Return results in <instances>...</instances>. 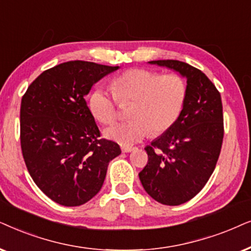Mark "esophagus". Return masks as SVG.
I'll return each mask as SVG.
<instances>
[{
    "label": "esophagus",
    "mask_w": 251,
    "mask_h": 251,
    "mask_svg": "<svg viewBox=\"0 0 251 251\" xmlns=\"http://www.w3.org/2000/svg\"><path fill=\"white\" fill-rule=\"evenodd\" d=\"M134 149H135L134 147H129V146H123L122 147V151L123 152H131Z\"/></svg>",
    "instance_id": "esophagus-1"
}]
</instances>
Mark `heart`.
Wrapping results in <instances>:
<instances>
[{"instance_id": "b5f03b06", "label": "heart", "mask_w": 251, "mask_h": 251, "mask_svg": "<svg viewBox=\"0 0 251 251\" xmlns=\"http://www.w3.org/2000/svg\"><path fill=\"white\" fill-rule=\"evenodd\" d=\"M110 93L98 87L88 98V108L94 118L110 125L118 116V101L133 102L132 120L119 123L104 131L105 138L123 146L141 141L151 131L153 134L168 131L176 122L186 100L187 86L181 75L147 69H132L116 76Z\"/></svg>"}]
</instances>
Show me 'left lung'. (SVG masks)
<instances>
[{
    "mask_svg": "<svg viewBox=\"0 0 251 251\" xmlns=\"http://www.w3.org/2000/svg\"><path fill=\"white\" fill-rule=\"evenodd\" d=\"M149 63L185 76L187 94L176 122L145 148L148 163L139 178L155 201L179 205L201 192L216 168L224 138L222 98L208 76L187 63Z\"/></svg>",
    "mask_w": 251,
    "mask_h": 251,
    "instance_id": "left-lung-1",
    "label": "left lung"
}]
</instances>
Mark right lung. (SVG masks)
I'll list each match as a JSON object with an SVG mask.
<instances>
[{
  "instance_id": "obj_1",
  "label": "right lung",
  "mask_w": 251,
  "mask_h": 251,
  "mask_svg": "<svg viewBox=\"0 0 251 251\" xmlns=\"http://www.w3.org/2000/svg\"><path fill=\"white\" fill-rule=\"evenodd\" d=\"M119 66L71 61L42 72L22 99L21 145L33 181L53 202L79 206L102 188L116 142L100 139L85 96Z\"/></svg>"
}]
</instances>
